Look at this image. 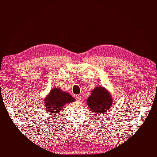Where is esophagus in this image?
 <instances>
[{
    "instance_id": "34e87169",
    "label": "esophagus",
    "mask_w": 157,
    "mask_h": 157,
    "mask_svg": "<svg viewBox=\"0 0 157 157\" xmlns=\"http://www.w3.org/2000/svg\"><path fill=\"white\" fill-rule=\"evenodd\" d=\"M76 99H77V101H80L82 100V97L79 95H77L76 96Z\"/></svg>"
}]
</instances>
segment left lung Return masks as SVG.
<instances>
[{
	"label": "left lung",
	"instance_id": "1",
	"mask_svg": "<svg viewBox=\"0 0 157 157\" xmlns=\"http://www.w3.org/2000/svg\"><path fill=\"white\" fill-rule=\"evenodd\" d=\"M113 103V100L111 93L101 86L93 89L90 96L87 98L89 109L96 114L106 113L112 107Z\"/></svg>",
	"mask_w": 157,
	"mask_h": 157
}]
</instances>
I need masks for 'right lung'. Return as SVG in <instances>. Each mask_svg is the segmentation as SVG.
Wrapping results in <instances>:
<instances>
[{
    "label": "right lung",
    "mask_w": 157,
    "mask_h": 157,
    "mask_svg": "<svg viewBox=\"0 0 157 157\" xmlns=\"http://www.w3.org/2000/svg\"><path fill=\"white\" fill-rule=\"evenodd\" d=\"M75 101V99L68 92L63 91L59 88H52L47 96L44 98V110L51 113V114H57L65 105L73 102Z\"/></svg>",
    "instance_id": "1"
}]
</instances>
